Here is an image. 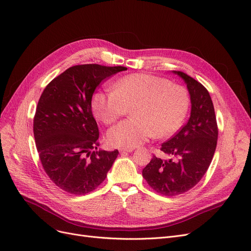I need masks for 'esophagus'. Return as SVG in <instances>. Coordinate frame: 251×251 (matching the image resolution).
I'll list each match as a JSON object with an SVG mask.
<instances>
[{"mask_svg": "<svg viewBox=\"0 0 251 251\" xmlns=\"http://www.w3.org/2000/svg\"><path fill=\"white\" fill-rule=\"evenodd\" d=\"M135 148H127V147H123V148H119V152L120 153H128V152H132Z\"/></svg>", "mask_w": 251, "mask_h": 251, "instance_id": "34e87169", "label": "esophagus"}]
</instances>
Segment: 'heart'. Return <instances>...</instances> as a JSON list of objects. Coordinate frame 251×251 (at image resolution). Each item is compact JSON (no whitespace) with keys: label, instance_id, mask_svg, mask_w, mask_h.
I'll return each instance as SVG.
<instances>
[{"label":"heart","instance_id":"b5f03b06","mask_svg":"<svg viewBox=\"0 0 251 251\" xmlns=\"http://www.w3.org/2000/svg\"><path fill=\"white\" fill-rule=\"evenodd\" d=\"M189 94L179 84L150 74L137 73L117 80L113 92L94 95L92 106L95 116L105 125H111L127 113L133 117L109 129L110 145L132 148L152 136L167 138L182 126L189 108Z\"/></svg>","mask_w":251,"mask_h":251}]
</instances>
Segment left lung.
<instances>
[{
  "label": "left lung",
  "mask_w": 251,
  "mask_h": 251,
  "mask_svg": "<svg viewBox=\"0 0 251 251\" xmlns=\"http://www.w3.org/2000/svg\"><path fill=\"white\" fill-rule=\"evenodd\" d=\"M186 83L192 111L185 126L162 144L160 150L171 156H152L142 175L156 193L174 197L197 185L211 164L217 144L218 127L211 97L206 87L181 71H173Z\"/></svg>",
  "instance_id": "8db88e82"
}]
</instances>
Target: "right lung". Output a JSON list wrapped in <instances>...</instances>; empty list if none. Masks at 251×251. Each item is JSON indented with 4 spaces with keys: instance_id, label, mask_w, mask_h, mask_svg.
Returning <instances> with one entry per match:
<instances>
[{
    "instance_id": "add662e5",
    "label": "right lung",
    "mask_w": 251,
    "mask_h": 251,
    "mask_svg": "<svg viewBox=\"0 0 251 251\" xmlns=\"http://www.w3.org/2000/svg\"><path fill=\"white\" fill-rule=\"evenodd\" d=\"M126 68L77 65L50 81L34 117L40 160L50 180L73 195H86L101 184L118 150H97L99 128L92 112L96 88Z\"/></svg>"
}]
</instances>
